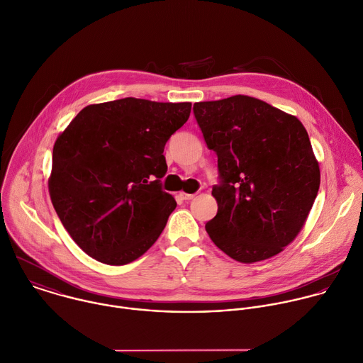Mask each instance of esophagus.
<instances>
[{
  "label": "esophagus",
  "mask_w": 363,
  "mask_h": 363,
  "mask_svg": "<svg viewBox=\"0 0 363 363\" xmlns=\"http://www.w3.org/2000/svg\"><path fill=\"white\" fill-rule=\"evenodd\" d=\"M181 198H182L184 201H191V199H194V198H195V194H186V192H181Z\"/></svg>",
  "instance_id": "1"
}]
</instances>
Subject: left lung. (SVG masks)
Masks as SVG:
<instances>
[{
    "label": "left lung",
    "instance_id": "8db88e82",
    "mask_svg": "<svg viewBox=\"0 0 363 363\" xmlns=\"http://www.w3.org/2000/svg\"><path fill=\"white\" fill-rule=\"evenodd\" d=\"M206 145L218 155L212 242L240 263L270 259L301 232L320 189V165L303 123L256 97L194 104Z\"/></svg>",
    "mask_w": 363,
    "mask_h": 363
}]
</instances>
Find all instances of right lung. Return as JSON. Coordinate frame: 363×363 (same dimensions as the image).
<instances>
[{
    "label": "right lung",
    "instance_id": "right-lung-1",
    "mask_svg": "<svg viewBox=\"0 0 363 363\" xmlns=\"http://www.w3.org/2000/svg\"><path fill=\"white\" fill-rule=\"evenodd\" d=\"M192 104L125 97L86 106L59 134L48 181L52 205L90 257L123 266L160 238L177 202L161 189L164 147Z\"/></svg>",
    "mask_w": 363,
    "mask_h": 363
}]
</instances>
